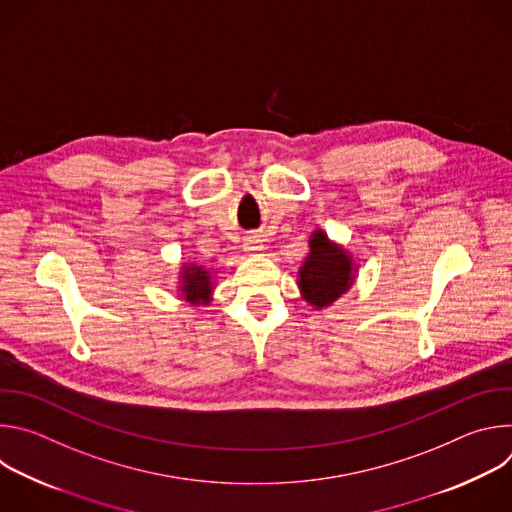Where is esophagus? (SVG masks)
<instances>
[{
	"instance_id": "1",
	"label": "esophagus",
	"mask_w": 512,
	"mask_h": 512,
	"mask_svg": "<svg viewBox=\"0 0 512 512\" xmlns=\"http://www.w3.org/2000/svg\"><path fill=\"white\" fill-rule=\"evenodd\" d=\"M243 247H245L247 253H261L265 249V243L259 235H247L243 239Z\"/></svg>"
}]
</instances>
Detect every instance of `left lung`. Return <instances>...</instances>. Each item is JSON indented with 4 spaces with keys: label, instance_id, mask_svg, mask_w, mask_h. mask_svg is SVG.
<instances>
[{
    "label": "left lung",
    "instance_id": "1",
    "mask_svg": "<svg viewBox=\"0 0 512 512\" xmlns=\"http://www.w3.org/2000/svg\"><path fill=\"white\" fill-rule=\"evenodd\" d=\"M350 255L330 243L324 231H316L310 239V255L300 269V289L308 304L320 308L330 306L352 285Z\"/></svg>",
    "mask_w": 512,
    "mask_h": 512
}]
</instances>
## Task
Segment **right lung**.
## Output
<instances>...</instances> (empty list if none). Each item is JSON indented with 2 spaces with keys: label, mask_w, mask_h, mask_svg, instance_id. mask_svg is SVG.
<instances>
[{
  "label": "right lung",
  "mask_w": 512,
  "mask_h": 512,
  "mask_svg": "<svg viewBox=\"0 0 512 512\" xmlns=\"http://www.w3.org/2000/svg\"><path fill=\"white\" fill-rule=\"evenodd\" d=\"M212 277L210 271L204 267H198L196 263H184L182 265V285L180 291L182 296L198 306V304H210L212 298Z\"/></svg>",
  "instance_id": "add662e5"
}]
</instances>
